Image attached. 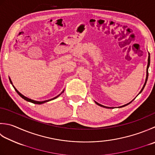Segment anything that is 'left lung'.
I'll list each match as a JSON object with an SVG mask.
<instances>
[{"mask_svg": "<svg viewBox=\"0 0 155 155\" xmlns=\"http://www.w3.org/2000/svg\"><path fill=\"white\" fill-rule=\"evenodd\" d=\"M150 54L148 53V65H147V77H146V80H145V83H144V85H143V87L142 88V89H141V91H140V93H138V95L139 94H140L142 91H143V89H144V87H145V85H146V84H147V80H148V68H149V66H150ZM133 99V100H134ZM132 100V101H133ZM132 101H131L130 102H129L128 104H126V105H122V106H120V107H124V106H126V105H128V104H130V103H131ZM95 104H97V105H98L99 106H101V107H105V108H109V109H111V108H114V107H106V106H104V105H101V104H98L97 102H96L95 101Z\"/></svg>", "mask_w": 155, "mask_h": 155, "instance_id": "1", "label": "left lung"}]
</instances>
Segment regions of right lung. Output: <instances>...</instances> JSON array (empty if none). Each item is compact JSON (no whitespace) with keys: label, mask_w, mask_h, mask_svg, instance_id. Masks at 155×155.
<instances>
[{"label":"right lung","mask_w":155,"mask_h":155,"mask_svg":"<svg viewBox=\"0 0 155 155\" xmlns=\"http://www.w3.org/2000/svg\"><path fill=\"white\" fill-rule=\"evenodd\" d=\"M9 81H10V83H11V84L12 85H13V87H14V89H15V90L16 91V92L19 94V95L20 96V97H22L23 99H25V101H29V102H31V103H33V104H44V103H46V102H48V101H51V100H54V99H56L58 97H59L60 95H61V94L64 91V90H63L62 91V93H60V94H59L58 95H57L56 97H54V98H52V99H48V100H45V101H35V100H33V99H29V98H28V97H25V96H24L23 95H22V94H21L20 92H19L17 91V89H16V88H15V87H14V85L13 84V83H12V81H11V78H10V77H9Z\"/></svg>","instance_id":"right-lung-1"}]
</instances>
